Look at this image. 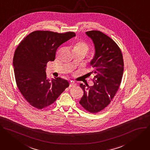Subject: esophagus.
<instances>
[{
	"label": "esophagus",
	"mask_w": 150,
	"mask_h": 150,
	"mask_svg": "<svg viewBox=\"0 0 150 150\" xmlns=\"http://www.w3.org/2000/svg\"><path fill=\"white\" fill-rule=\"evenodd\" d=\"M76 86V84L74 82H70V87H75Z\"/></svg>",
	"instance_id": "34e87169"
}]
</instances>
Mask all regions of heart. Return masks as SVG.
<instances>
[{
	"mask_svg": "<svg viewBox=\"0 0 150 150\" xmlns=\"http://www.w3.org/2000/svg\"><path fill=\"white\" fill-rule=\"evenodd\" d=\"M89 45L84 41H79L74 45L73 51H80L85 54L89 51Z\"/></svg>",
	"mask_w": 150,
	"mask_h": 150,
	"instance_id": "obj_1",
	"label": "heart"
}]
</instances>
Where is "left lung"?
I'll list each match as a JSON object with an SVG mask.
<instances>
[{"label": "left lung", "mask_w": 150, "mask_h": 150, "mask_svg": "<svg viewBox=\"0 0 150 150\" xmlns=\"http://www.w3.org/2000/svg\"><path fill=\"white\" fill-rule=\"evenodd\" d=\"M86 34L93 40L95 54L91 61L94 73L92 86L80 84L84 92L79 103L91 113L107 107L119 89L123 73V55L119 46L100 31L92 30Z\"/></svg>", "instance_id": "obj_1"}]
</instances>
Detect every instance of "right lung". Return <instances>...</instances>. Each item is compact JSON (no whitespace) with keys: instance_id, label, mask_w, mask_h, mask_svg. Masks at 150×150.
<instances>
[{"instance_id":"add662e5","label":"right lung","mask_w":150,"mask_h":150,"mask_svg":"<svg viewBox=\"0 0 150 150\" xmlns=\"http://www.w3.org/2000/svg\"><path fill=\"white\" fill-rule=\"evenodd\" d=\"M74 36V32L35 31L16 47L13 58L16 83L31 106L41 110L50 105L69 86L60 77L47 79L46 67L47 62L55 60L58 47Z\"/></svg>"}]
</instances>
